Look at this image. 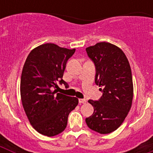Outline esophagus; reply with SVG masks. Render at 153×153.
<instances>
[{"mask_svg": "<svg viewBox=\"0 0 153 153\" xmlns=\"http://www.w3.org/2000/svg\"><path fill=\"white\" fill-rule=\"evenodd\" d=\"M79 103H86V100L85 99H79Z\"/></svg>", "mask_w": 153, "mask_h": 153, "instance_id": "1", "label": "esophagus"}]
</instances>
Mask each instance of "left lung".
I'll use <instances>...</instances> for the list:
<instances>
[{"label": "left lung", "instance_id": "8db88e82", "mask_svg": "<svg viewBox=\"0 0 153 153\" xmlns=\"http://www.w3.org/2000/svg\"><path fill=\"white\" fill-rule=\"evenodd\" d=\"M96 67L95 83L102 92L99 100H90L93 115L86 119L90 129L108 134L123 123L133 98L132 72L128 59L120 47L100 42L86 48Z\"/></svg>", "mask_w": 153, "mask_h": 153}]
</instances>
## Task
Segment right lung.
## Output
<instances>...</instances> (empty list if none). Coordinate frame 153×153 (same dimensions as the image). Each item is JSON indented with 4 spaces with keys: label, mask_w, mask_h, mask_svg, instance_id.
<instances>
[{
    "label": "right lung",
    "mask_w": 153,
    "mask_h": 153,
    "mask_svg": "<svg viewBox=\"0 0 153 153\" xmlns=\"http://www.w3.org/2000/svg\"><path fill=\"white\" fill-rule=\"evenodd\" d=\"M76 49L54 44L38 46L30 51L23 67L21 97L30 123L39 133L54 136L67 125L70 113L78 105L77 98L57 93V83L63 79L66 64Z\"/></svg>",
    "instance_id": "right-lung-1"
}]
</instances>
